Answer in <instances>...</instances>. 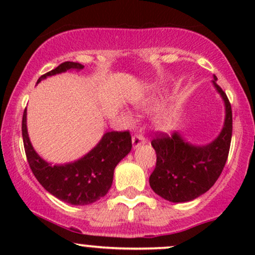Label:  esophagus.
<instances>
[{"instance_id": "1", "label": "esophagus", "mask_w": 255, "mask_h": 255, "mask_svg": "<svg viewBox=\"0 0 255 255\" xmlns=\"http://www.w3.org/2000/svg\"><path fill=\"white\" fill-rule=\"evenodd\" d=\"M131 142H133V148L135 150L139 146L146 144V137L141 135V134H135V135L131 137Z\"/></svg>"}]
</instances>
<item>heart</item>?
Masks as SVG:
<instances>
[{
  "instance_id": "1",
  "label": "heart",
  "mask_w": 255,
  "mask_h": 255,
  "mask_svg": "<svg viewBox=\"0 0 255 255\" xmlns=\"http://www.w3.org/2000/svg\"><path fill=\"white\" fill-rule=\"evenodd\" d=\"M171 125H172V119L170 116H164V118L162 119V121L159 122L160 128H163V129H169V128L171 127Z\"/></svg>"
}]
</instances>
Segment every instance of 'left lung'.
<instances>
[{
	"mask_svg": "<svg viewBox=\"0 0 255 255\" xmlns=\"http://www.w3.org/2000/svg\"><path fill=\"white\" fill-rule=\"evenodd\" d=\"M225 107V120L219 135L207 145H193L178 131L159 133L152 140L157 154L156 168L150 176V186L156 194L171 203H186L206 193L218 180L229 154L233 134V113L229 99L217 85Z\"/></svg>",
	"mask_w": 255,
	"mask_h": 255,
	"instance_id": "8db88e82",
	"label": "left lung"
}]
</instances>
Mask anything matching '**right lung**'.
<instances>
[{"mask_svg":"<svg viewBox=\"0 0 255 255\" xmlns=\"http://www.w3.org/2000/svg\"><path fill=\"white\" fill-rule=\"evenodd\" d=\"M83 64L63 62L38 79L37 84L67 71H81ZM22 140L27 162L44 188L60 200L71 205H89L103 198L113 184L114 170L131 150L129 131H108L101 141L84 157L66 164H51L44 160L32 146L22 116Z\"/></svg>","mask_w":255,"mask_h":255,"instance_id":"right-lung-1","label":"right lung"}]
</instances>
